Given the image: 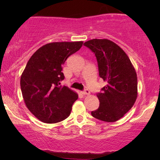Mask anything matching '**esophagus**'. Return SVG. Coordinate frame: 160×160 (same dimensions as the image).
Segmentation results:
<instances>
[{
	"mask_svg": "<svg viewBox=\"0 0 160 160\" xmlns=\"http://www.w3.org/2000/svg\"><path fill=\"white\" fill-rule=\"evenodd\" d=\"M82 95H89V94H90V91H89V89H86L84 91L82 92Z\"/></svg>",
	"mask_w": 160,
	"mask_h": 160,
	"instance_id": "obj_1",
	"label": "esophagus"
}]
</instances>
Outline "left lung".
Returning a JSON list of instances; mask_svg holds the SVG:
<instances>
[{"mask_svg":"<svg viewBox=\"0 0 160 160\" xmlns=\"http://www.w3.org/2000/svg\"><path fill=\"white\" fill-rule=\"evenodd\" d=\"M84 46L95 53L99 77L108 84L98 93L99 108L91 112L93 117L116 122L132 108L138 96V79L135 68L126 53L111 40L92 39Z\"/></svg>","mask_w":160,"mask_h":160,"instance_id":"1","label":"left lung"}]
</instances>
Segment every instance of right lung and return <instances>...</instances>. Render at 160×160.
Listing matches in <instances>:
<instances>
[{"instance_id":"right-lung-1","label":"right lung","mask_w":160,"mask_h":160,"mask_svg":"<svg viewBox=\"0 0 160 160\" xmlns=\"http://www.w3.org/2000/svg\"><path fill=\"white\" fill-rule=\"evenodd\" d=\"M83 42H54L43 45L28 62L20 79L22 97L28 109L46 123L65 120L78 93L60 86L65 76L62 65L81 48Z\"/></svg>"}]
</instances>
